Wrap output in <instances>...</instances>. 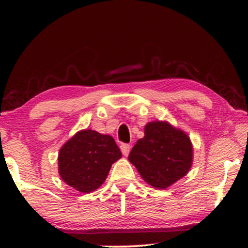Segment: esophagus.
Returning a JSON list of instances; mask_svg holds the SVG:
<instances>
[{
    "label": "esophagus",
    "mask_w": 248,
    "mask_h": 248,
    "mask_svg": "<svg viewBox=\"0 0 248 248\" xmlns=\"http://www.w3.org/2000/svg\"><path fill=\"white\" fill-rule=\"evenodd\" d=\"M121 150H122V154H123V155H125V157H127L128 154H130L131 145H130V144H126V143L121 144Z\"/></svg>",
    "instance_id": "esophagus-1"
}]
</instances>
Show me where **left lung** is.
<instances>
[{"instance_id":"8db88e82","label":"left lung","mask_w":248,"mask_h":248,"mask_svg":"<svg viewBox=\"0 0 248 248\" xmlns=\"http://www.w3.org/2000/svg\"><path fill=\"white\" fill-rule=\"evenodd\" d=\"M128 160L149 185L167 188L189 171L193 147L185 132L155 121L144 126V137L132 148Z\"/></svg>"}]
</instances>
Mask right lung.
<instances>
[{"mask_svg":"<svg viewBox=\"0 0 248 248\" xmlns=\"http://www.w3.org/2000/svg\"><path fill=\"white\" fill-rule=\"evenodd\" d=\"M122 152L110 135L93 130L79 131L59 152L61 178L81 193L97 189Z\"/></svg>","mask_w":248,"mask_h":248,"instance_id":"add662e5","label":"right lung"}]
</instances>
